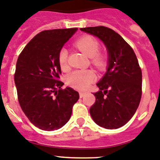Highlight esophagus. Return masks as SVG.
<instances>
[{
    "label": "esophagus",
    "instance_id": "esophagus-1",
    "mask_svg": "<svg viewBox=\"0 0 160 160\" xmlns=\"http://www.w3.org/2000/svg\"><path fill=\"white\" fill-rule=\"evenodd\" d=\"M85 94H86V92H79V96H80V98H82V97L85 96Z\"/></svg>",
    "mask_w": 160,
    "mask_h": 160
}]
</instances>
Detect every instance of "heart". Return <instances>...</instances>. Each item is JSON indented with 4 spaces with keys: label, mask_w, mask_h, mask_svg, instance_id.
Listing matches in <instances>:
<instances>
[{
    "label": "heart",
    "mask_w": 160,
    "mask_h": 160,
    "mask_svg": "<svg viewBox=\"0 0 160 160\" xmlns=\"http://www.w3.org/2000/svg\"><path fill=\"white\" fill-rule=\"evenodd\" d=\"M80 51L90 57V63L99 71H104L108 66V56L100 52V42L90 35L80 38L74 43ZM58 62L62 71L69 70L68 65V51L65 48H61L58 54ZM96 75L91 70H76L71 72L67 78V83L78 89H86L95 80Z\"/></svg>",
    "instance_id": "b5f03b06"
}]
</instances>
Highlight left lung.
Listing matches in <instances>:
<instances>
[{
	"label": "left lung",
	"instance_id": "left-lung-1",
	"mask_svg": "<svg viewBox=\"0 0 160 160\" xmlns=\"http://www.w3.org/2000/svg\"><path fill=\"white\" fill-rule=\"evenodd\" d=\"M100 39L108 52V68L97 83L89 109L93 121L106 129L124 126L136 112L142 94V72L133 48L118 33L104 26L80 29Z\"/></svg>",
	"mask_w": 160,
	"mask_h": 160
}]
</instances>
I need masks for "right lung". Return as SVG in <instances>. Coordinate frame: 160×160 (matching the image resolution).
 Here are the masks:
<instances>
[{
	"label": "right lung",
	"instance_id": "1",
	"mask_svg": "<svg viewBox=\"0 0 160 160\" xmlns=\"http://www.w3.org/2000/svg\"><path fill=\"white\" fill-rule=\"evenodd\" d=\"M77 28L43 30L29 42L18 57L15 84L18 100L30 122L42 130L61 128L79 99L77 91L62 89L58 54Z\"/></svg>",
	"mask_w": 160,
	"mask_h": 160
}]
</instances>
